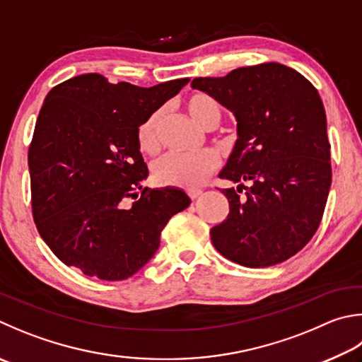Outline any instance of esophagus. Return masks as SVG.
<instances>
[{"label":"esophagus","mask_w":362,"mask_h":362,"mask_svg":"<svg viewBox=\"0 0 362 362\" xmlns=\"http://www.w3.org/2000/svg\"><path fill=\"white\" fill-rule=\"evenodd\" d=\"M187 194L189 196V199H198L199 198V196L202 194V192H201V189H187Z\"/></svg>","instance_id":"esophagus-1"}]
</instances>
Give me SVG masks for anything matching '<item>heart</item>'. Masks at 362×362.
Masks as SVG:
<instances>
[{"label":"heart","mask_w":362,"mask_h":362,"mask_svg":"<svg viewBox=\"0 0 362 362\" xmlns=\"http://www.w3.org/2000/svg\"><path fill=\"white\" fill-rule=\"evenodd\" d=\"M185 109L193 120L202 128H212L220 123L221 107L218 101L206 93H193L185 100ZM163 110L150 114L136 129L137 146L146 153H155L160 148ZM220 166L214 152L198 155H164L153 164V177L161 185L193 189L202 185L207 177Z\"/></svg>","instance_id":"obj_1"}]
</instances>
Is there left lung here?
<instances>
[{
  "label": "left lung",
  "mask_w": 362,
  "mask_h": 362,
  "mask_svg": "<svg viewBox=\"0 0 362 362\" xmlns=\"http://www.w3.org/2000/svg\"><path fill=\"white\" fill-rule=\"evenodd\" d=\"M192 87L238 120V141L220 177L239 187L221 189L229 214L210 229L214 247L245 267L286 261L317 233L331 188V146L317 88L280 63L196 77Z\"/></svg>",
  "instance_id": "8db88e82"
}]
</instances>
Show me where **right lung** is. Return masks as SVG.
<instances>
[{
    "mask_svg": "<svg viewBox=\"0 0 362 362\" xmlns=\"http://www.w3.org/2000/svg\"><path fill=\"white\" fill-rule=\"evenodd\" d=\"M188 82L144 88L91 72L45 96L28 150L31 207L64 264L88 277L128 279L152 259L170 216L189 206L179 188L142 187L148 169L136 139L137 127Z\"/></svg>",
    "mask_w": 362,
    "mask_h": 362,
    "instance_id": "add662e5",
    "label": "right lung"
}]
</instances>
